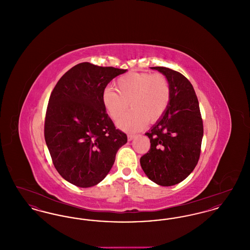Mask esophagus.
<instances>
[{"label":"esophagus","instance_id":"esophagus-1","mask_svg":"<svg viewBox=\"0 0 250 250\" xmlns=\"http://www.w3.org/2000/svg\"><path fill=\"white\" fill-rule=\"evenodd\" d=\"M134 138H135V135H134V134H127V139H128L129 142L132 141Z\"/></svg>","mask_w":250,"mask_h":250}]
</instances>
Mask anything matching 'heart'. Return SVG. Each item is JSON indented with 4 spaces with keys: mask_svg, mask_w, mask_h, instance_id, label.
Instances as JSON below:
<instances>
[{
    "mask_svg": "<svg viewBox=\"0 0 250 250\" xmlns=\"http://www.w3.org/2000/svg\"><path fill=\"white\" fill-rule=\"evenodd\" d=\"M116 89H105L103 104L108 115L118 120L131 103L132 109L125 116H121L117 123L125 131L140 130L146 121H157L166 111L170 100L169 83L160 73H127L117 80Z\"/></svg>",
    "mask_w": 250,
    "mask_h": 250,
    "instance_id": "heart-1",
    "label": "heart"
}]
</instances>
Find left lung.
Returning <instances> with one entry per match:
<instances>
[{"instance_id":"8db88e82","label":"left lung","mask_w":250,"mask_h":250,"mask_svg":"<svg viewBox=\"0 0 250 250\" xmlns=\"http://www.w3.org/2000/svg\"><path fill=\"white\" fill-rule=\"evenodd\" d=\"M151 68L167 79L170 100L160 119L145 133L151 148L141 157V166L151 181L170 187L184 181L198 164L203 136L202 115L194 88L184 75L163 66Z\"/></svg>"}]
</instances>
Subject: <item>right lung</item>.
Listing matches in <instances>:
<instances>
[{"instance_id": "add662e5", "label": "right lung", "mask_w": 250, "mask_h": 250, "mask_svg": "<svg viewBox=\"0 0 250 250\" xmlns=\"http://www.w3.org/2000/svg\"><path fill=\"white\" fill-rule=\"evenodd\" d=\"M126 69L81 62L55 85L45 118V141L60 175L80 188L107 176L116 153L127 143L103 104L107 84Z\"/></svg>"}]
</instances>
